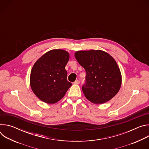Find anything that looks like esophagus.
<instances>
[{
  "mask_svg": "<svg viewBox=\"0 0 149 149\" xmlns=\"http://www.w3.org/2000/svg\"><path fill=\"white\" fill-rule=\"evenodd\" d=\"M74 84H79V81H78V80H77V81H75L74 82Z\"/></svg>",
  "mask_w": 149,
  "mask_h": 149,
  "instance_id": "esophagus-1",
  "label": "esophagus"
}]
</instances>
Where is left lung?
I'll return each instance as SVG.
<instances>
[{
  "mask_svg": "<svg viewBox=\"0 0 149 149\" xmlns=\"http://www.w3.org/2000/svg\"><path fill=\"white\" fill-rule=\"evenodd\" d=\"M75 57L86 71V83L82 87L86 98L96 104L112 99L119 91L121 73L115 59L101 50L78 51Z\"/></svg>",
  "mask_w": 149,
  "mask_h": 149,
  "instance_id": "1",
  "label": "left lung"
}]
</instances>
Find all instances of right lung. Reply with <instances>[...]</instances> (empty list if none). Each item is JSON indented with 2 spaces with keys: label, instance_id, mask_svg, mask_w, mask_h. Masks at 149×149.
<instances>
[{
  "label": "right lung",
  "instance_id": "1",
  "mask_svg": "<svg viewBox=\"0 0 149 149\" xmlns=\"http://www.w3.org/2000/svg\"><path fill=\"white\" fill-rule=\"evenodd\" d=\"M70 54L63 49H52L34 63L30 75L33 93L42 101L55 104L65 95L72 84L67 81L65 67Z\"/></svg>",
  "mask_w": 149,
  "mask_h": 149
}]
</instances>
